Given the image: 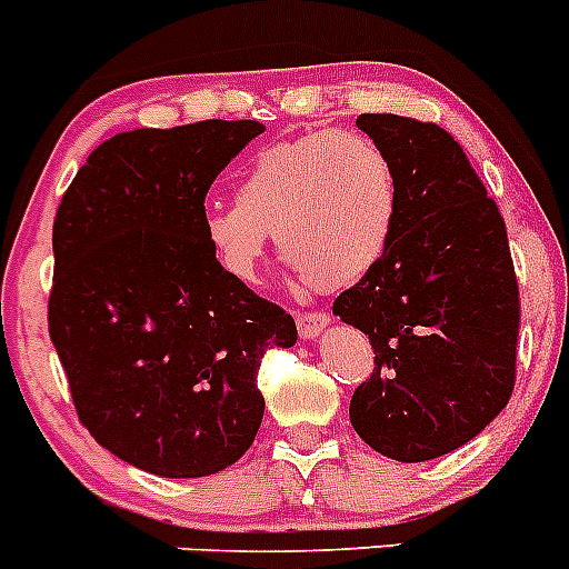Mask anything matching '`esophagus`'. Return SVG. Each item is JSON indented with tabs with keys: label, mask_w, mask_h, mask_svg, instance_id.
Segmentation results:
<instances>
[{
	"label": "esophagus",
	"mask_w": 569,
	"mask_h": 569,
	"mask_svg": "<svg viewBox=\"0 0 569 569\" xmlns=\"http://www.w3.org/2000/svg\"><path fill=\"white\" fill-rule=\"evenodd\" d=\"M331 322V317L326 311H309V315H297V331H300L302 339H315L320 337L322 328Z\"/></svg>",
	"instance_id": "1"
}]
</instances>
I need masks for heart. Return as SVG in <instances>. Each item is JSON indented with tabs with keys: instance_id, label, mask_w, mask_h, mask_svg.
<instances>
[{
	"instance_id": "heart-1",
	"label": "heart",
	"mask_w": 569,
	"mask_h": 569,
	"mask_svg": "<svg viewBox=\"0 0 569 569\" xmlns=\"http://www.w3.org/2000/svg\"><path fill=\"white\" fill-rule=\"evenodd\" d=\"M398 219L396 164L373 137L320 129L260 148L238 177L236 204L204 216L219 267L254 280L274 232L278 252L317 289L357 283L387 252Z\"/></svg>"
}]
</instances>
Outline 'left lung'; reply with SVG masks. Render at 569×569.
<instances>
[{
	"label": "left lung",
	"mask_w": 569,
	"mask_h": 569,
	"mask_svg": "<svg viewBox=\"0 0 569 569\" xmlns=\"http://www.w3.org/2000/svg\"><path fill=\"white\" fill-rule=\"evenodd\" d=\"M357 126L396 164L398 219L379 263L333 300L376 353L350 423L376 452L421 463L469 443L508 405L519 283L500 207L449 131L398 114Z\"/></svg>",
	"instance_id": "8db88e82"
}]
</instances>
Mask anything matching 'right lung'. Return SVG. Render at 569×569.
Masks as SVG:
<instances>
[{
	"mask_svg": "<svg viewBox=\"0 0 569 569\" xmlns=\"http://www.w3.org/2000/svg\"><path fill=\"white\" fill-rule=\"evenodd\" d=\"M254 120L134 129L100 142L52 221L50 339L78 421L159 477H207L258 435L260 359L297 328L212 258L204 199Z\"/></svg>",
	"mask_w": 569,
	"mask_h": 569,
	"instance_id": "1",
	"label": "right lung"
}]
</instances>
